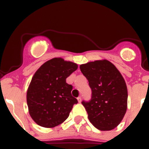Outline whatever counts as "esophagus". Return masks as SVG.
<instances>
[{
  "instance_id": "esophagus-1",
  "label": "esophagus",
  "mask_w": 149,
  "mask_h": 149,
  "mask_svg": "<svg viewBox=\"0 0 149 149\" xmlns=\"http://www.w3.org/2000/svg\"><path fill=\"white\" fill-rule=\"evenodd\" d=\"M77 100H78V102H79V103H81V97H79L77 98Z\"/></svg>"
}]
</instances>
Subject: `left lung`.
<instances>
[{"mask_svg":"<svg viewBox=\"0 0 149 149\" xmlns=\"http://www.w3.org/2000/svg\"><path fill=\"white\" fill-rule=\"evenodd\" d=\"M91 89L90 101L82 102L91 124L100 130H111L123 120L127 102V90L123 76L107 60L80 65Z\"/></svg>","mask_w":149,"mask_h":149,"instance_id":"1","label":"left lung"}]
</instances>
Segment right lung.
Listing matches in <instances>:
<instances>
[{
	"label": "right lung",
	"instance_id": "add662e5",
	"mask_svg": "<svg viewBox=\"0 0 149 149\" xmlns=\"http://www.w3.org/2000/svg\"><path fill=\"white\" fill-rule=\"evenodd\" d=\"M77 68L74 63L55 58L34 73L26 93V102L30 116L37 125L54 127L68 118L78 101L71 95L73 86L66 83V79Z\"/></svg>",
	"mask_w": 149,
	"mask_h": 149
}]
</instances>
